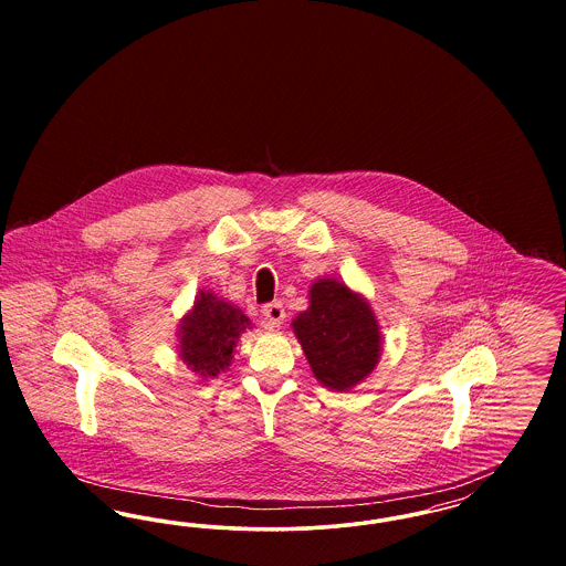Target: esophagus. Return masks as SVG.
Returning a JSON list of instances; mask_svg holds the SVG:
<instances>
[{"instance_id": "34e87169", "label": "esophagus", "mask_w": 566, "mask_h": 566, "mask_svg": "<svg viewBox=\"0 0 566 566\" xmlns=\"http://www.w3.org/2000/svg\"><path fill=\"white\" fill-rule=\"evenodd\" d=\"M263 316H265V323L270 324V326H280V324L284 323V318H286L284 305L280 301L268 303L263 307Z\"/></svg>"}]
</instances>
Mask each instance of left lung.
Returning <instances> with one entry per match:
<instances>
[{
    "instance_id": "1",
    "label": "left lung",
    "mask_w": 566,
    "mask_h": 566,
    "mask_svg": "<svg viewBox=\"0 0 566 566\" xmlns=\"http://www.w3.org/2000/svg\"><path fill=\"white\" fill-rule=\"evenodd\" d=\"M293 331L314 377L328 390L346 392L376 369L381 354L379 324L365 296L335 277L316 280L310 307Z\"/></svg>"
}]
</instances>
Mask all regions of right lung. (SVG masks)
Instances as JSON below:
<instances>
[{"label": "right lung", "instance_id": "add662e5", "mask_svg": "<svg viewBox=\"0 0 566 566\" xmlns=\"http://www.w3.org/2000/svg\"><path fill=\"white\" fill-rule=\"evenodd\" d=\"M245 328H252V323L240 307L210 291H199L178 328V354L197 376L216 377L231 365Z\"/></svg>", "mask_w": 566, "mask_h": 566}]
</instances>
